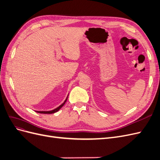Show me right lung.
<instances>
[{"label":"right lung","mask_w":160,"mask_h":160,"mask_svg":"<svg viewBox=\"0 0 160 160\" xmlns=\"http://www.w3.org/2000/svg\"><path fill=\"white\" fill-rule=\"evenodd\" d=\"M67 98H68V96L67 97V98H66V99L65 100V101L63 103H62L61 105H59V107L58 108H57L56 109H53V110H51V111H35L36 112H37V113H45V114H51V113H55V112H57V111H59L62 106H63L64 105H65V103H66V101H67Z\"/></svg>","instance_id":"1"}]
</instances>
